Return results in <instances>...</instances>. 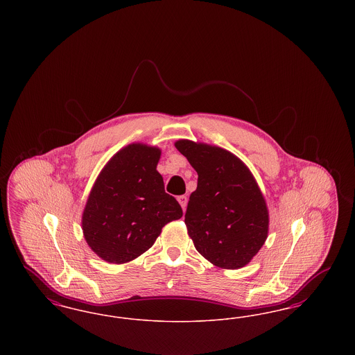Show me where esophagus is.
Segmentation results:
<instances>
[{"mask_svg": "<svg viewBox=\"0 0 355 355\" xmlns=\"http://www.w3.org/2000/svg\"><path fill=\"white\" fill-rule=\"evenodd\" d=\"M178 202L182 206V209L185 210L186 205H187V197H186V196H180V197H178Z\"/></svg>", "mask_w": 355, "mask_h": 355, "instance_id": "1", "label": "esophagus"}]
</instances>
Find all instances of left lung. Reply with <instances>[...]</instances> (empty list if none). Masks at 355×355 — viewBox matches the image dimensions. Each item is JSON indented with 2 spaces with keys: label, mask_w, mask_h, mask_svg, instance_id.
Listing matches in <instances>:
<instances>
[{
  "label": "left lung",
  "mask_w": 355,
  "mask_h": 355,
  "mask_svg": "<svg viewBox=\"0 0 355 355\" xmlns=\"http://www.w3.org/2000/svg\"><path fill=\"white\" fill-rule=\"evenodd\" d=\"M174 146L198 174L185 214L197 252L220 269L246 266L269 234V209L253 173L220 146L190 139Z\"/></svg>",
  "instance_id": "8db88e82"
}]
</instances>
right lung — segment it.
Masks as SVG:
<instances>
[{
	"label": "right lung",
	"mask_w": 355,
	"mask_h": 355,
	"mask_svg": "<svg viewBox=\"0 0 355 355\" xmlns=\"http://www.w3.org/2000/svg\"><path fill=\"white\" fill-rule=\"evenodd\" d=\"M161 149L135 142L102 168L83 213L89 248L109 263H126L145 253L162 227L182 217L174 197L165 193L157 171Z\"/></svg>",
	"instance_id": "obj_1"
}]
</instances>
